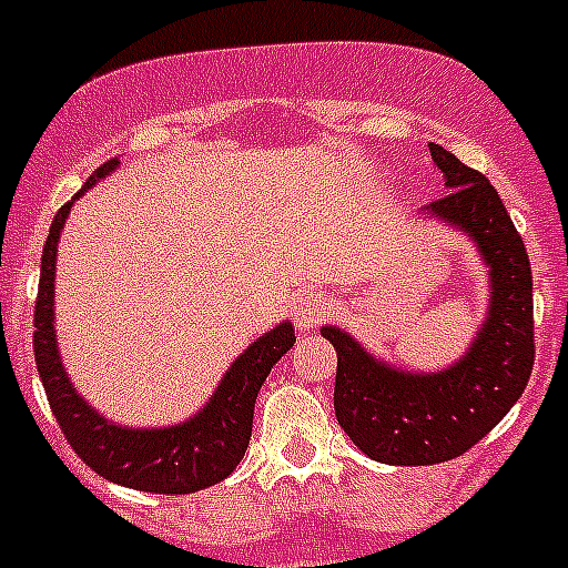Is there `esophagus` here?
Masks as SVG:
<instances>
[{"label": "esophagus", "instance_id": "obj_1", "mask_svg": "<svg viewBox=\"0 0 568 568\" xmlns=\"http://www.w3.org/2000/svg\"><path fill=\"white\" fill-rule=\"evenodd\" d=\"M293 318H295V327H298V329L318 327L321 321L329 318V298H327V295H321V293L301 295V298L295 301Z\"/></svg>", "mask_w": 568, "mask_h": 568}]
</instances>
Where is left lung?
Masks as SVG:
<instances>
[{
  "instance_id": "left-lung-1",
  "label": "left lung",
  "mask_w": 568,
  "mask_h": 568,
  "mask_svg": "<svg viewBox=\"0 0 568 568\" xmlns=\"http://www.w3.org/2000/svg\"><path fill=\"white\" fill-rule=\"evenodd\" d=\"M449 193L424 215L469 235L489 270V307L464 358L409 373L375 358L338 327L321 335L338 353L335 418L361 453L393 466L444 464L478 444L524 395L535 364L531 267L498 190L449 150L429 144Z\"/></svg>"
}]
</instances>
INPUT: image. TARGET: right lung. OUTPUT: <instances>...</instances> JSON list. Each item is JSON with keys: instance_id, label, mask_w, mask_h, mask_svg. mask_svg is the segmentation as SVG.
<instances>
[{"instance_id": "1", "label": "right lung", "mask_w": 568, "mask_h": 568, "mask_svg": "<svg viewBox=\"0 0 568 568\" xmlns=\"http://www.w3.org/2000/svg\"><path fill=\"white\" fill-rule=\"evenodd\" d=\"M119 168V159L104 162L90 175L68 204L50 224L42 253V273H39V295L33 307V355L37 369L48 393L50 409L57 415L59 429L79 458L99 471L104 480L130 486L155 495H190L219 484L244 458L253 435V409L261 384L267 381L270 369L295 344V329L290 321L255 338L253 344L230 364L222 384L193 418L162 429H139V426H119L99 415L77 386L70 384L59 355L57 329H53V295H57V247L64 230L70 207L79 195L88 193L99 179Z\"/></svg>"}]
</instances>
